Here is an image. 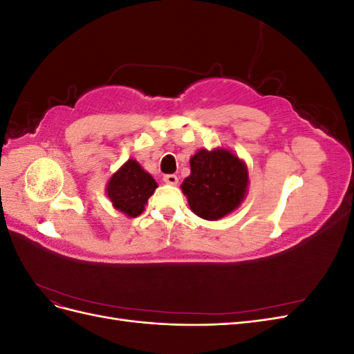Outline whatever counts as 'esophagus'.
I'll use <instances>...</instances> for the list:
<instances>
[{
    "instance_id": "obj_1",
    "label": "esophagus",
    "mask_w": 354,
    "mask_h": 354,
    "mask_svg": "<svg viewBox=\"0 0 354 354\" xmlns=\"http://www.w3.org/2000/svg\"><path fill=\"white\" fill-rule=\"evenodd\" d=\"M164 181H165V183H168V185L176 186L178 183V178H177L176 174H165L164 176Z\"/></svg>"
}]
</instances>
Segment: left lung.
Masks as SVG:
<instances>
[{
	"label": "left lung",
	"mask_w": 354,
	"mask_h": 354,
	"mask_svg": "<svg viewBox=\"0 0 354 354\" xmlns=\"http://www.w3.org/2000/svg\"><path fill=\"white\" fill-rule=\"evenodd\" d=\"M248 186V169L226 149L199 151L190 159V176L181 190L198 217L218 220L236 209Z\"/></svg>",
	"instance_id": "obj_1"
}]
</instances>
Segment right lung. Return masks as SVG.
Returning a JSON list of instances; mask_svg holds the SVG:
<instances>
[{"label":"right lung","instance_id":"obj_1","mask_svg":"<svg viewBox=\"0 0 354 354\" xmlns=\"http://www.w3.org/2000/svg\"><path fill=\"white\" fill-rule=\"evenodd\" d=\"M156 187L153 177L136 160L128 159L112 176L106 190L116 209L125 212L128 217H137L143 212L147 199L153 195Z\"/></svg>","mask_w":354,"mask_h":354}]
</instances>
